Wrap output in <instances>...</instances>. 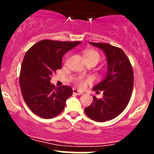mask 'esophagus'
I'll return each mask as SVG.
<instances>
[{"mask_svg":"<svg viewBox=\"0 0 154 154\" xmlns=\"http://www.w3.org/2000/svg\"><path fill=\"white\" fill-rule=\"evenodd\" d=\"M73 93L74 94H77V95H81V94H83V91H80L78 90H77L76 88H73Z\"/></svg>","mask_w":154,"mask_h":154,"instance_id":"obj_1","label":"esophagus"}]
</instances>
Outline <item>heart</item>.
Segmentation results:
<instances>
[{
	"label": "heart",
	"mask_w": 154,
	"mask_h": 154,
	"mask_svg": "<svg viewBox=\"0 0 154 154\" xmlns=\"http://www.w3.org/2000/svg\"><path fill=\"white\" fill-rule=\"evenodd\" d=\"M85 61H95L98 63L100 59V55L97 51L94 50H87L83 54ZM75 86L80 88H84L87 85L92 83V78L90 77H84V76H78L74 80Z\"/></svg>",
	"instance_id": "1"
}]
</instances>
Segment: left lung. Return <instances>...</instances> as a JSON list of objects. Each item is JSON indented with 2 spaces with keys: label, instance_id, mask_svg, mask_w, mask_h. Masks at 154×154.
<instances>
[{
  "label": "left lung",
  "instance_id": "1",
  "mask_svg": "<svg viewBox=\"0 0 154 154\" xmlns=\"http://www.w3.org/2000/svg\"><path fill=\"white\" fill-rule=\"evenodd\" d=\"M105 53L106 76L93 90L103 91V97H93L92 103L85 108L88 118L97 122L112 120L127 107L133 88V71L130 60L121 48L106 43L89 42Z\"/></svg>",
  "mask_w": 154,
  "mask_h": 154
}]
</instances>
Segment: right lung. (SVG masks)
I'll return each instance as SVG.
<instances>
[{"label": "right lung", "mask_w": 154, "mask_h": 154, "mask_svg": "<svg viewBox=\"0 0 154 154\" xmlns=\"http://www.w3.org/2000/svg\"><path fill=\"white\" fill-rule=\"evenodd\" d=\"M80 43L45 39L27 51L19 83L23 98L34 114L42 119H52L64 109L72 88L68 86L57 88L50 81L53 73L61 69L63 55Z\"/></svg>", "instance_id": "right-lung-1"}]
</instances>
